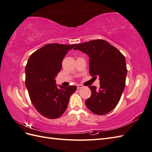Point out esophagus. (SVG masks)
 <instances>
[{"label": "esophagus", "mask_w": 152, "mask_h": 152, "mask_svg": "<svg viewBox=\"0 0 152 152\" xmlns=\"http://www.w3.org/2000/svg\"><path fill=\"white\" fill-rule=\"evenodd\" d=\"M77 89H81V88H82V87H84V86H82V85H81V84H78L77 86Z\"/></svg>", "instance_id": "1"}]
</instances>
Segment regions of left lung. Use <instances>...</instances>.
I'll use <instances>...</instances> for the list:
<instances>
[{
  "label": "left lung",
  "mask_w": 152,
  "mask_h": 152,
  "mask_svg": "<svg viewBox=\"0 0 152 152\" xmlns=\"http://www.w3.org/2000/svg\"><path fill=\"white\" fill-rule=\"evenodd\" d=\"M79 50L89 57V73L99 76L100 87H89L91 96L86 101L87 108L96 115H105L116 107L126 86V58L119 50L102 39L77 44Z\"/></svg>",
  "instance_id": "left-lung-1"
}]
</instances>
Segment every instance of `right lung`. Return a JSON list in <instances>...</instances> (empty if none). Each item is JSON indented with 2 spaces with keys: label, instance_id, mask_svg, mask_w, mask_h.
<instances>
[{
  "label": "right lung",
  "instance_id": "right-lung-1",
  "mask_svg": "<svg viewBox=\"0 0 152 152\" xmlns=\"http://www.w3.org/2000/svg\"><path fill=\"white\" fill-rule=\"evenodd\" d=\"M76 44H49L31 54L25 67V84L31 102L42 116L61 117L68 107L75 86L57 87L54 78L60 72L62 61Z\"/></svg>",
  "mask_w": 152,
  "mask_h": 152
}]
</instances>
